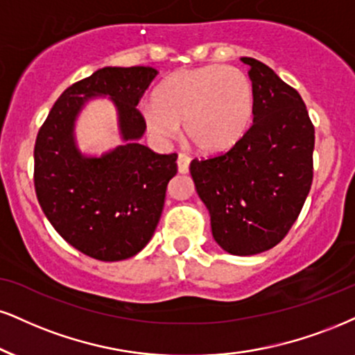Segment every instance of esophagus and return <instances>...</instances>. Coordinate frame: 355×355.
Returning <instances> with one entry per match:
<instances>
[{"label": "esophagus", "instance_id": "obj_1", "mask_svg": "<svg viewBox=\"0 0 355 355\" xmlns=\"http://www.w3.org/2000/svg\"><path fill=\"white\" fill-rule=\"evenodd\" d=\"M190 157L187 153H178V172L187 173L190 170Z\"/></svg>", "mask_w": 355, "mask_h": 355}]
</instances>
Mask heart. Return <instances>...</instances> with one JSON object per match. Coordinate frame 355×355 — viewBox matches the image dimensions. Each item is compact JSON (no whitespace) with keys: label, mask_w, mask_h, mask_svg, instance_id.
<instances>
[{"label":"heart","mask_w":355,"mask_h":355,"mask_svg":"<svg viewBox=\"0 0 355 355\" xmlns=\"http://www.w3.org/2000/svg\"><path fill=\"white\" fill-rule=\"evenodd\" d=\"M254 91L245 72L223 64L182 69L142 107L147 129L173 139L183 123L187 140L203 153H220L245 137L253 122Z\"/></svg>","instance_id":"obj_1"}]
</instances>
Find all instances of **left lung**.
Here are the masks:
<instances>
[{"label": "left lung", "mask_w": 355, "mask_h": 355, "mask_svg": "<svg viewBox=\"0 0 355 355\" xmlns=\"http://www.w3.org/2000/svg\"><path fill=\"white\" fill-rule=\"evenodd\" d=\"M241 61L253 83V125L230 150L191 160L190 172L215 241L250 256L276 246L300 216L313 185L314 125L296 89L266 64Z\"/></svg>", "instance_id": "1"}]
</instances>
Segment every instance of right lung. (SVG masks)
<instances>
[{
	"label": "right lung",
	"mask_w": 355,
	"mask_h": 355,
	"mask_svg": "<svg viewBox=\"0 0 355 355\" xmlns=\"http://www.w3.org/2000/svg\"><path fill=\"white\" fill-rule=\"evenodd\" d=\"M157 76L152 67H104L61 94L34 145V189L54 230L80 253L121 261L150 241L162 216L177 153L162 155L139 144L145 121L137 109ZM92 95L112 96L125 146L101 159L78 153L71 125Z\"/></svg>",
	"instance_id": "1"
}]
</instances>
